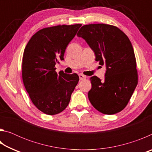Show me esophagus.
Listing matches in <instances>:
<instances>
[{
	"label": "esophagus",
	"mask_w": 152,
	"mask_h": 152,
	"mask_svg": "<svg viewBox=\"0 0 152 152\" xmlns=\"http://www.w3.org/2000/svg\"><path fill=\"white\" fill-rule=\"evenodd\" d=\"M86 78V76H84V75H83V74H79V78H80V80H82L85 79Z\"/></svg>",
	"instance_id": "obj_1"
}]
</instances>
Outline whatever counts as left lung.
I'll return each mask as SVG.
<instances>
[{"mask_svg":"<svg viewBox=\"0 0 152 152\" xmlns=\"http://www.w3.org/2000/svg\"><path fill=\"white\" fill-rule=\"evenodd\" d=\"M77 36L83 38L94 51L95 60L107 68L104 80L96 76L91 78L90 102L105 115L121 111L138 82L135 56L129 39L118 27L103 23L83 25Z\"/></svg>","mask_w":152,"mask_h":152,"instance_id":"left-lung-1","label":"left lung"}]
</instances>
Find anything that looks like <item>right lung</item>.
I'll use <instances>...</instances> for the list:
<instances>
[{
  "label": "right lung",
  "instance_id": "right-lung-1",
  "mask_svg": "<svg viewBox=\"0 0 152 152\" xmlns=\"http://www.w3.org/2000/svg\"><path fill=\"white\" fill-rule=\"evenodd\" d=\"M81 24L57 25L43 28L35 33L25 48L22 78L25 88L33 104L49 115L66 109L78 84L77 74L56 72L58 60H64L68 43Z\"/></svg>",
  "mask_w": 152,
  "mask_h": 152
}]
</instances>
